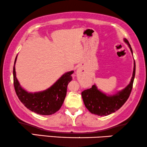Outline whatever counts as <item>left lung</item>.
Listing matches in <instances>:
<instances>
[{
	"label": "left lung",
	"mask_w": 147,
	"mask_h": 147,
	"mask_svg": "<svg viewBox=\"0 0 147 147\" xmlns=\"http://www.w3.org/2000/svg\"><path fill=\"white\" fill-rule=\"evenodd\" d=\"M125 43L128 45L133 55L131 45L127 39H124ZM136 74V63H134V71L131 79L124 89L118 91L115 94L107 95L97 88L96 85H93L91 88L81 92L83 100L86 107L92 114L98 116H108L114 113L125 104L128 99L132 87Z\"/></svg>",
	"instance_id": "1"
}]
</instances>
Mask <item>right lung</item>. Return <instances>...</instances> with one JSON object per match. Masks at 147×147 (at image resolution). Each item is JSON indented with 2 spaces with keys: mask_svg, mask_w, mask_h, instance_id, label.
Listing matches in <instances>:
<instances>
[{
  "mask_svg": "<svg viewBox=\"0 0 147 147\" xmlns=\"http://www.w3.org/2000/svg\"><path fill=\"white\" fill-rule=\"evenodd\" d=\"M13 69V85L18 98L27 109L40 115H51L61 108L66 95L67 86L72 81L74 71L67 72L50 88L38 92H29L22 88L16 78L15 63Z\"/></svg>",
  "mask_w": 147,
  "mask_h": 147,
  "instance_id": "1",
  "label": "right lung"
}]
</instances>
